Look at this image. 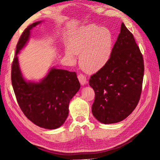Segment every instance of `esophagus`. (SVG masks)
Instances as JSON below:
<instances>
[{"instance_id":"esophagus-1","label":"esophagus","mask_w":160,"mask_h":160,"mask_svg":"<svg viewBox=\"0 0 160 160\" xmlns=\"http://www.w3.org/2000/svg\"><path fill=\"white\" fill-rule=\"evenodd\" d=\"M78 79H79V81L80 82V83L82 85H85L87 83V78H86V77L84 75L79 74L78 75Z\"/></svg>"}]
</instances>
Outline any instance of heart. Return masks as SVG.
<instances>
[{
    "mask_svg": "<svg viewBox=\"0 0 160 160\" xmlns=\"http://www.w3.org/2000/svg\"><path fill=\"white\" fill-rule=\"evenodd\" d=\"M66 48L65 55L71 61L80 54L81 68L88 73L103 69L112 53L113 37L107 28L95 25L81 27L71 35Z\"/></svg>",
    "mask_w": 160,
    "mask_h": 160,
    "instance_id": "b5f03b06",
    "label": "heart"
}]
</instances>
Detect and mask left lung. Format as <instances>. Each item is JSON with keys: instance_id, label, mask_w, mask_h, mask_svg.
Instances as JSON below:
<instances>
[{"instance_id": "8db88e82", "label": "left lung", "mask_w": 160, "mask_h": 160, "mask_svg": "<svg viewBox=\"0 0 160 160\" xmlns=\"http://www.w3.org/2000/svg\"><path fill=\"white\" fill-rule=\"evenodd\" d=\"M143 72L141 51L122 22L109 62L89 79L95 93L91 111L99 122L118 123L132 113L141 95Z\"/></svg>"}]
</instances>
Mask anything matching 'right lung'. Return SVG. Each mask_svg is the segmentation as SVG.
Returning a JSON list of instances; mask_svg holds the SVG:
<instances>
[{
    "mask_svg": "<svg viewBox=\"0 0 160 160\" xmlns=\"http://www.w3.org/2000/svg\"><path fill=\"white\" fill-rule=\"evenodd\" d=\"M41 22L28 26L19 38L12 64L11 81L19 107L26 117L38 127L55 129L65 123L70 101L81 85L75 72L55 67L38 82L24 78L17 55L29 40L32 28Z\"/></svg>",
    "mask_w": 160,
    "mask_h": 160,
    "instance_id": "right-lung-1",
    "label": "right lung"
}]
</instances>
